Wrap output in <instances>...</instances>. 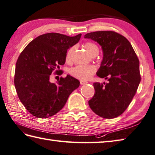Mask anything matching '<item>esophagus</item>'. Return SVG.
Wrapping results in <instances>:
<instances>
[{
    "label": "esophagus",
    "instance_id": "34e87169",
    "mask_svg": "<svg viewBox=\"0 0 155 155\" xmlns=\"http://www.w3.org/2000/svg\"><path fill=\"white\" fill-rule=\"evenodd\" d=\"M80 83H81V84H82V85H83V84H87V82L85 81H83V80H81L80 81Z\"/></svg>",
    "mask_w": 155,
    "mask_h": 155
}]
</instances>
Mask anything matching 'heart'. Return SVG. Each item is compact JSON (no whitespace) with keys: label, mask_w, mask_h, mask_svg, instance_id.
Segmentation results:
<instances>
[{"label":"heart","mask_w":155,"mask_h":155,"mask_svg":"<svg viewBox=\"0 0 155 155\" xmlns=\"http://www.w3.org/2000/svg\"><path fill=\"white\" fill-rule=\"evenodd\" d=\"M87 51L92 56L97 55L99 53V48L93 42L88 41L84 44ZM74 50V47L69 48L66 54V61L70 62L71 60L72 54ZM96 67L93 65H77L69 69V73L73 77L78 79L87 80L95 73Z\"/></svg>","instance_id":"heart-1"}]
</instances>
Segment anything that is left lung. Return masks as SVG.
Instances as JSON below:
<instances>
[{
  "label": "left lung",
  "mask_w": 155,
  "mask_h": 155,
  "mask_svg": "<svg viewBox=\"0 0 155 155\" xmlns=\"http://www.w3.org/2000/svg\"><path fill=\"white\" fill-rule=\"evenodd\" d=\"M84 38L101 46L104 57L97 75L108 81L93 83L95 94L89 105L100 117H116L128 108L140 83L139 60L130 41L118 33L91 32Z\"/></svg>",
  "instance_id": "1"
}]
</instances>
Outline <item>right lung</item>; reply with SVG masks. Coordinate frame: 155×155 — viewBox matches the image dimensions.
Listing matches in <instances>:
<instances>
[{
	"label": "right lung",
	"mask_w": 155,
	"mask_h": 155,
	"mask_svg": "<svg viewBox=\"0 0 155 155\" xmlns=\"http://www.w3.org/2000/svg\"><path fill=\"white\" fill-rule=\"evenodd\" d=\"M81 33L70 37L58 33L38 36L21 53L15 66L14 84L21 102L38 118L53 116L63 108L69 95L79 87L77 78L67 75L56 83L50 75L66 61L67 50L80 40Z\"/></svg>",
	"instance_id": "obj_1"
}]
</instances>
